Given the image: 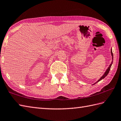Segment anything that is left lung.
<instances>
[{"label": "left lung", "instance_id": "8db88e82", "mask_svg": "<svg viewBox=\"0 0 121 121\" xmlns=\"http://www.w3.org/2000/svg\"><path fill=\"white\" fill-rule=\"evenodd\" d=\"M111 56H112V62H111V64L109 65V66H108V69H106V70L105 71V72L103 74V75L102 76L101 78L99 79L98 81L96 82L95 84V83H98V82H99L100 81H101V80H102V79H103L104 78H105V77H106V76L108 75V73H109V71H110V68H111V65H112V62H113V53H112V48H111ZM95 84H92V85H94Z\"/></svg>", "mask_w": 121, "mask_h": 121}]
</instances>
